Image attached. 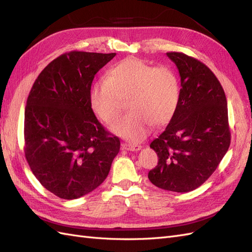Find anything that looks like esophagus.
I'll return each mask as SVG.
<instances>
[{"label": "esophagus", "mask_w": 252, "mask_h": 252, "mask_svg": "<svg viewBox=\"0 0 252 252\" xmlns=\"http://www.w3.org/2000/svg\"><path fill=\"white\" fill-rule=\"evenodd\" d=\"M122 148L128 150V151H139L142 146L141 145H136V144H128V143H124L122 144Z\"/></svg>", "instance_id": "34e87169"}]
</instances>
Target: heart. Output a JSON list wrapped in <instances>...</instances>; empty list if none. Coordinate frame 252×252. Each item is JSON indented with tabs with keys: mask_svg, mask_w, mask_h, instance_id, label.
Instances as JSON below:
<instances>
[{
	"mask_svg": "<svg viewBox=\"0 0 252 252\" xmlns=\"http://www.w3.org/2000/svg\"><path fill=\"white\" fill-rule=\"evenodd\" d=\"M181 86L178 74L168 66L155 67L143 60L127 58L111 66L106 79L91 89L90 101L96 116L112 124L128 100L130 109L112 126V131L133 143L143 141L155 123H168L178 109Z\"/></svg>",
	"mask_w": 252,
	"mask_h": 252,
	"instance_id": "1",
	"label": "heart"
}]
</instances>
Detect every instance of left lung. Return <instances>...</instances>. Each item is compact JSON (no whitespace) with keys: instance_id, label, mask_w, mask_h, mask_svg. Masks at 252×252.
Wrapping results in <instances>:
<instances>
[{"instance_id":"8db88e82","label":"left lung","mask_w":252,"mask_h":252,"mask_svg":"<svg viewBox=\"0 0 252 252\" xmlns=\"http://www.w3.org/2000/svg\"><path fill=\"white\" fill-rule=\"evenodd\" d=\"M181 77L178 109L150 147L158 158L148 179L158 188L188 192L215 172L230 145L224 89L209 68L181 52H167Z\"/></svg>"}]
</instances>
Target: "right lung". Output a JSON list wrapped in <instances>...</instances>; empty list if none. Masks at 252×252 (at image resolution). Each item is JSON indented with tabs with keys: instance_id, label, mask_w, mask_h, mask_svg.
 <instances>
[{
	"instance_id": "obj_1",
	"label": "right lung",
	"mask_w": 252,
	"mask_h": 252,
	"mask_svg": "<svg viewBox=\"0 0 252 252\" xmlns=\"http://www.w3.org/2000/svg\"><path fill=\"white\" fill-rule=\"evenodd\" d=\"M116 53L71 51L44 68L30 90L25 157L34 177L61 199L74 200L107 178L120 140L105 130L90 101L95 73Z\"/></svg>"
}]
</instances>
